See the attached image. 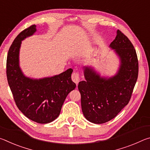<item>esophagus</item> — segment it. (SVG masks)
I'll use <instances>...</instances> for the list:
<instances>
[{"instance_id":"obj_1","label":"esophagus","mask_w":150,"mask_h":150,"mask_svg":"<svg viewBox=\"0 0 150 150\" xmlns=\"http://www.w3.org/2000/svg\"><path fill=\"white\" fill-rule=\"evenodd\" d=\"M71 79L73 82H75L76 84H78L79 81V73L78 72H73L72 73V75H71Z\"/></svg>"}]
</instances>
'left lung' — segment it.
I'll list each match as a JSON object with an SVG mask.
<instances>
[{
	"label": "left lung",
	"mask_w": 150,
	"mask_h": 150,
	"mask_svg": "<svg viewBox=\"0 0 150 150\" xmlns=\"http://www.w3.org/2000/svg\"><path fill=\"white\" fill-rule=\"evenodd\" d=\"M110 47L120 59L117 74L109 79L103 78L91 67H85L86 80L78 85L83 115L95 124L105 123L117 116L128 104L138 79V57L130 40L118 30Z\"/></svg>",
	"instance_id": "obj_1"
}]
</instances>
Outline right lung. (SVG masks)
<instances>
[{
  "instance_id": "right-lung-1",
  "label": "right lung",
  "mask_w": 150,
  "mask_h": 150,
  "mask_svg": "<svg viewBox=\"0 0 150 150\" xmlns=\"http://www.w3.org/2000/svg\"><path fill=\"white\" fill-rule=\"evenodd\" d=\"M35 24L17 35L9 48L6 59L7 80L19 110L32 121L47 124L59 115L68 94L75 89L71 68L54 77L32 79L23 75L19 67V50L22 40L34 34Z\"/></svg>"
}]
</instances>
